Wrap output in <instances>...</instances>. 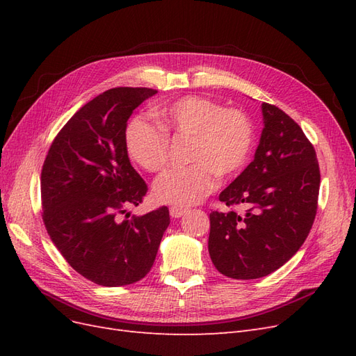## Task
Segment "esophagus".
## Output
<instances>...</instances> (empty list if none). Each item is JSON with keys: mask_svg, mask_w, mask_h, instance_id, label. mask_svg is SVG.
Instances as JSON below:
<instances>
[{"mask_svg": "<svg viewBox=\"0 0 356 356\" xmlns=\"http://www.w3.org/2000/svg\"><path fill=\"white\" fill-rule=\"evenodd\" d=\"M187 212H188L187 208H181V207H172L169 209V213H170L172 218H181L182 215H186Z\"/></svg>", "mask_w": 356, "mask_h": 356, "instance_id": "obj_1", "label": "esophagus"}]
</instances>
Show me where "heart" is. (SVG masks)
I'll return each instance as SVG.
<instances>
[{"mask_svg": "<svg viewBox=\"0 0 356 356\" xmlns=\"http://www.w3.org/2000/svg\"><path fill=\"white\" fill-rule=\"evenodd\" d=\"M160 129L143 115L129 118L124 127L126 152L148 172L163 169L168 157V136H188L191 165L166 170L154 184L161 203L188 207L217 188L218 175L232 178L245 169L254 148V127L239 110L224 108L202 96H184L154 110Z\"/></svg>", "mask_w": 356, "mask_h": 356, "instance_id": "obj_1", "label": "heart"}]
</instances>
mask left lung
<instances>
[{"instance_id":"left-lung-1","label":"left lung","mask_w":356,"mask_h":356,"mask_svg":"<svg viewBox=\"0 0 356 356\" xmlns=\"http://www.w3.org/2000/svg\"><path fill=\"white\" fill-rule=\"evenodd\" d=\"M263 132L254 160L220 200L243 203L245 215L209 213L208 250L215 268L233 279H258L282 267L315 221L319 165L301 127L277 106L261 104Z\"/></svg>"}]
</instances>
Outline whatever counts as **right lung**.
I'll use <instances>...</instances> for the list:
<instances>
[{"label":"right lung","instance_id":"right-lung-1","mask_svg":"<svg viewBox=\"0 0 356 356\" xmlns=\"http://www.w3.org/2000/svg\"><path fill=\"white\" fill-rule=\"evenodd\" d=\"M156 93L115 88L98 95L62 127L42 165V221L50 239L75 272L102 286L141 281L170 222L166 207L118 217L148 190L129 160L124 127Z\"/></svg>","mask_w":356,"mask_h":356}]
</instances>
